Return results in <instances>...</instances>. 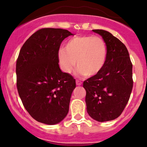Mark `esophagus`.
<instances>
[{
  "instance_id": "1",
  "label": "esophagus",
  "mask_w": 147,
  "mask_h": 147,
  "mask_svg": "<svg viewBox=\"0 0 147 147\" xmlns=\"http://www.w3.org/2000/svg\"><path fill=\"white\" fill-rule=\"evenodd\" d=\"M76 84H77V86H81L82 84V82L79 80H76Z\"/></svg>"
}]
</instances>
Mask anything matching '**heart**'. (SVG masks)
Instances as JSON below:
<instances>
[{"instance_id":"b5f03b06","label":"heart","mask_w":147,"mask_h":147,"mask_svg":"<svg viewBox=\"0 0 147 147\" xmlns=\"http://www.w3.org/2000/svg\"><path fill=\"white\" fill-rule=\"evenodd\" d=\"M107 58V46L99 36H77L65 44L58 52L61 70L70 73L77 66L79 72L87 77L98 74L104 68Z\"/></svg>"}]
</instances>
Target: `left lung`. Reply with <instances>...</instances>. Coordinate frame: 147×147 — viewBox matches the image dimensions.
I'll return each mask as SVG.
<instances>
[{
  "mask_svg": "<svg viewBox=\"0 0 147 147\" xmlns=\"http://www.w3.org/2000/svg\"><path fill=\"white\" fill-rule=\"evenodd\" d=\"M105 41L107 58L98 74L84 81L88 113L97 122L116 119L127 104L133 88V65L127 48L112 34L92 30Z\"/></svg>",
  "mask_w": 147,
  "mask_h": 147,
  "instance_id": "left-lung-1",
  "label": "left lung"
}]
</instances>
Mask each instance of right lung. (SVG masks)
Here are the masks:
<instances>
[{"label":"right lung","instance_id":"obj_1","mask_svg":"<svg viewBox=\"0 0 147 147\" xmlns=\"http://www.w3.org/2000/svg\"><path fill=\"white\" fill-rule=\"evenodd\" d=\"M74 35L60 28H43L25 42L16 61V86L22 103L38 122L54 125L69 111L75 79L59 65L61 42Z\"/></svg>","mask_w":147,"mask_h":147}]
</instances>
